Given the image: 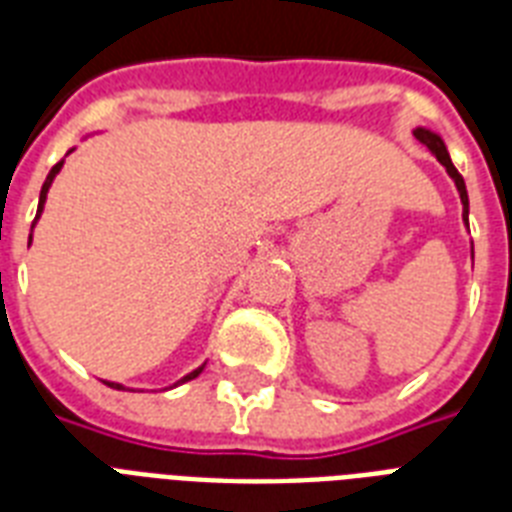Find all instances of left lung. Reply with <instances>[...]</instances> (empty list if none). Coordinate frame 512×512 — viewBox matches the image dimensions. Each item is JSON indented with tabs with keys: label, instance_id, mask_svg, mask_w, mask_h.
Wrapping results in <instances>:
<instances>
[{
	"label": "left lung",
	"instance_id": "8db88e82",
	"mask_svg": "<svg viewBox=\"0 0 512 512\" xmlns=\"http://www.w3.org/2000/svg\"><path fill=\"white\" fill-rule=\"evenodd\" d=\"M414 138L420 140L422 146L430 148L433 154H436V159L446 167V172H449V177L454 180V185H457V191H460V201H462V217H465V223H468V188H465V180H462V175L457 172V167L452 164V159H449V151H446L444 140L438 138L436 132L430 130H422V127H417L414 130Z\"/></svg>",
	"mask_w": 512,
	"mask_h": 512
}]
</instances>
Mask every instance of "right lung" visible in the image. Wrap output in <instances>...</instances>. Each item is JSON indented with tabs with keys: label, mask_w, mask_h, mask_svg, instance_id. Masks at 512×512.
I'll use <instances>...</instances> for the list:
<instances>
[{
	"label": "right lung",
	"mask_w": 512,
	"mask_h": 512,
	"mask_svg": "<svg viewBox=\"0 0 512 512\" xmlns=\"http://www.w3.org/2000/svg\"><path fill=\"white\" fill-rule=\"evenodd\" d=\"M60 167H63V162H58L55 164V167H52L50 170V175H47V180H44V185H42V193H39V209H36V217L42 215V209H44V199H47V191H50V183H52V177L58 175L60 172ZM201 369H204V366H199V369H193L191 374H185L183 380L180 382H188V380H193V377H199L201 374ZM108 385H111V388H122V385H119V382H108Z\"/></svg>",
	"instance_id": "add662e5"
}]
</instances>
